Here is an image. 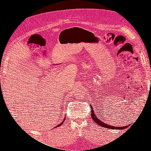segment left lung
<instances>
[{"instance_id": "left-lung-1", "label": "left lung", "mask_w": 151, "mask_h": 151, "mask_svg": "<svg viewBox=\"0 0 151 151\" xmlns=\"http://www.w3.org/2000/svg\"><path fill=\"white\" fill-rule=\"evenodd\" d=\"M92 108V106H91ZM91 117H92L93 120L97 123V124L101 125V127H104L105 128H107V129H126V128L128 127V126H130L129 125H127V126H124V127H113V126H111V125H109L108 124H106V123H104V122H102V121H101L100 120H99L98 118L96 117V116L95 115V113L94 112L93 109H92V111H91Z\"/></svg>"}]
</instances>
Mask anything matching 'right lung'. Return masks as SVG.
I'll use <instances>...</instances> for the list:
<instances>
[{
  "mask_svg": "<svg viewBox=\"0 0 151 151\" xmlns=\"http://www.w3.org/2000/svg\"><path fill=\"white\" fill-rule=\"evenodd\" d=\"M64 120H65V119H64ZM63 123V122H62V123H60V124H59V125H57V127H59V126H60V125H62V123Z\"/></svg>",
  "mask_w": 151,
  "mask_h": 151,
  "instance_id": "1",
  "label": "right lung"
}]
</instances>
